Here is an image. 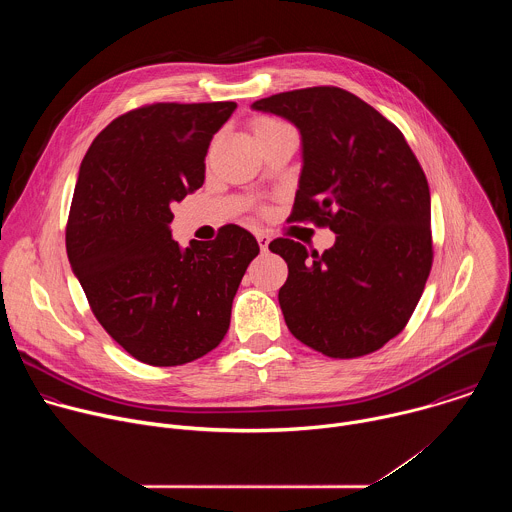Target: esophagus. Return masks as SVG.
<instances>
[{
    "label": "esophagus",
    "mask_w": 512,
    "mask_h": 512,
    "mask_svg": "<svg viewBox=\"0 0 512 512\" xmlns=\"http://www.w3.org/2000/svg\"><path fill=\"white\" fill-rule=\"evenodd\" d=\"M255 237H257V241H259L261 251H263V253H267V251H269V241H271L269 233H267V231H263V229H257V231H255Z\"/></svg>",
    "instance_id": "esophagus-1"
}]
</instances>
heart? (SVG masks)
<instances>
[{"instance_id": "1", "label": "heart", "mask_w": 512, "mask_h": 512, "mask_svg": "<svg viewBox=\"0 0 512 512\" xmlns=\"http://www.w3.org/2000/svg\"><path fill=\"white\" fill-rule=\"evenodd\" d=\"M275 125H283V123L277 121V119H271V117H261L253 123V131L257 133V131H263V129H269V127H275Z\"/></svg>"}]
</instances>
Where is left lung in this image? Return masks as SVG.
<instances>
[{"label": "left lung", "instance_id": "1", "mask_svg": "<svg viewBox=\"0 0 512 512\" xmlns=\"http://www.w3.org/2000/svg\"><path fill=\"white\" fill-rule=\"evenodd\" d=\"M253 109L294 123L304 170L291 223L336 233L322 255L294 241L269 249L287 263L279 306L289 332L330 358L383 348L409 322L433 263L431 202L401 129L340 87L277 93Z\"/></svg>", "mask_w": 512, "mask_h": 512}]
</instances>
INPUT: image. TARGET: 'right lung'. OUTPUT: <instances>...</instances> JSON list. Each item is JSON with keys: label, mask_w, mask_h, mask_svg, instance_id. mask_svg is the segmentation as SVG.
I'll list each match as a JSON object with an SVG mask.
<instances>
[{"label": "right lung", "mask_w": 512, "mask_h": 512, "mask_svg": "<svg viewBox=\"0 0 512 512\" xmlns=\"http://www.w3.org/2000/svg\"><path fill=\"white\" fill-rule=\"evenodd\" d=\"M237 103H150L113 119L83 158L66 253L91 312L133 358L178 367L223 342L257 239L239 225L180 249L172 204L204 182L212 135Z\"/></svg>", "instance_id": "obj_1"}]
</instances>
